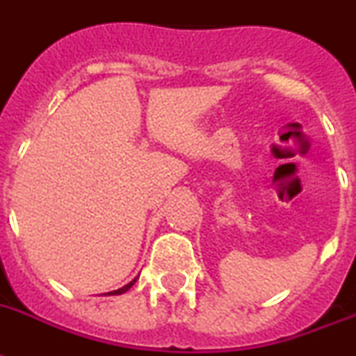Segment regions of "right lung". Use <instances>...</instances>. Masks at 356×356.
Returning <instances> with one entry per match:
<instances>
[{
  "label": "right lung",
  "instance_id": "add662e5",
  "mask_svg": "<svg viewBox=\"0 0 356 356\" xmlns=\"http://www.w3.org/2000/svg\"><path fill=\"white\" fill-rule=\"evenodd\" d=\"M136 278H138V277H136ZM136 278H134V280L129 282L127 286L120 287V289H116V291H111V293H107V295H122V293H125V291H129L132 286H134V282H136Z\"/></svg>",
  "mask_w": 356,
  "mask_h": 356
}]
</instances>
